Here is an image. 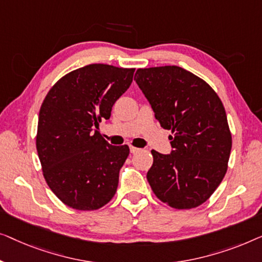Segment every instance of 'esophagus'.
Returning a JSON list of instances; mask_svg holds the SVG:
<instances>
[{
	"instance_id": "1",
	"label": "esophagus",
	"mask_w": 262,
	"mask_h": 262,
	"mask_svg": "<svg viewBox=\"0 0 262 262\" xmlns=\"http://www.w3.org/2000/svg\"><path fill=\"white\" fill-rule=\"evenodd\" d=\"M129 148H130V153H133V154H134V153H138L139 150H140V148H136V147H133V146H130Z\"/></svg>"
}]
</instances>
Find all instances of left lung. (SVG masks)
Returning <instances> with one entry per match:
<instances>
[{
	"mask_svg": "<svg viewBox=\"0 0 262 262\" xmlns=\"http://www.w3.org/2000/svg\"><path fill=\"white\" fill-rule=\"evenodd\" d=\"M134 80L164 129L171 153L152 150L147 172L153 192L174 209H192L222 182L231 150L227 114L217 94L179 66L139 69Z\"/></svg>",
	"mask_w": 262,
	"mask_h": 262,
	"instance_id": "obj_1",
	"label": "left lung"
}]
</instances>
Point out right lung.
Masks as SVG:
<instances>
[{"instance_id":"1","label":"right lung","mask_w":262,"mask_h":262,"mask_svg":"<svg viewBox=\"0 0 262 262\" xmlns=\"http://www.w3.org/2000/svg\"><path fill=\"white\" fill-rule=\"evenodd\" d=\"M135 69L91 64L59 79L39 112L36 150L47 185L62 203L96 210L112 200L129 147L112 146L99 122L133 82Z\"/></svg>"}]
</instances>
